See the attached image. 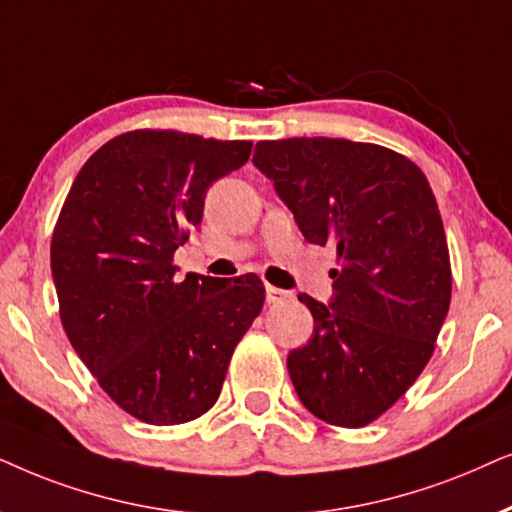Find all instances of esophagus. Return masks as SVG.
<instances>
[{
  "mask_svg": "<svg viewBox=\"0 0 512 512\" xmlns=\"http://www.w3.org/2000/svg\"><path fill=\"white\" fill-rule=\"evenodd\" d=\"M290 297V292H285L281 288H274V285H267V302L269 304H281Z\"/></svg>",
  "mask_w": 512,
  "mask_h": 512,
  "instance_id": "1",
  "label": "esophagus"
}]
</instances>
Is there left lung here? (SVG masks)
Returning <instances> with one entry per match:
<instances>
[{
	"label": "left lung",
	"mask_w": 512,
	"mask_h": 512,
	"mask_svg": "<svg viewBox=\"0 0 512 512\" xmlns=\"http://www.w3.org/2000/svg\"><path fill=\"white\" fill-rule=\"evenodd\" d=\"M255 166L304 238L335 245L330 306L309 295L311 342L288 356L306 410L360 428L403 398L435 351L452 267L433 189L417 163L372 142L262 140Z\"/></svg>",
	"instance_id": "8db88e82"
}]
</instances>
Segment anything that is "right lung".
<instances>
[{"label":"right lung","instance_id":"add662e5","mask_svg":"<svg viewBox=\"0 0 512 512\" xmlns=\"http://www.w3.org/2000/svg\"><path fill=\"white\" fill-rule=\"evenodd\" d=\"M252 142L140 128L105 142L74 177L51 238L65 335L102 391L154 426L199 419L264 306L260 276L175 278L208 187Z\"/></svg>","mask_w":512,"mask_h":512}]
</instances>
